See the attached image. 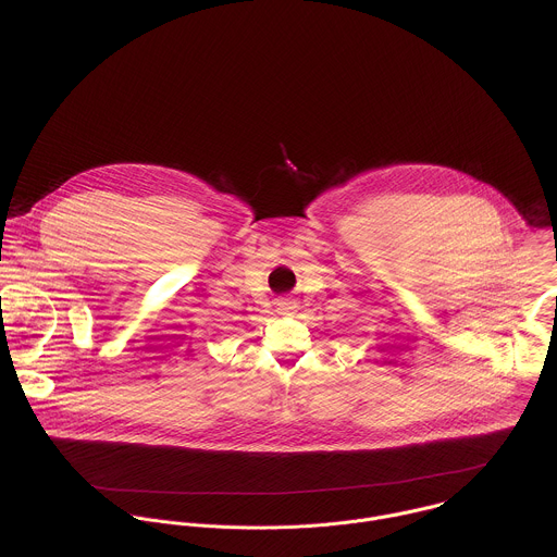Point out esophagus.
I'll return each mask as SVG.
<instances>
[{"mask_svg": "<svg viewBox=\"0 0 557 557\" xmlns=\"http://www.w3.org/2000/svg\"><path fill=\"white\" fill-rule=\"evenodd\" d=\"M296 309H298V302L292 300V298H281V300L276 302V311H278L281 315H292V313H296Z\"/></svg>", "mask_w": 557, "mask_h": 557, "instance_id": "34e87169", "label": "esophagus"}]
</instances>
